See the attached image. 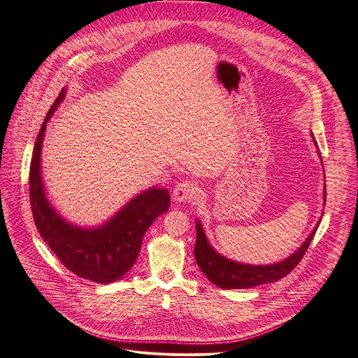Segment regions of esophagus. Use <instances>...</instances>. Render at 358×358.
Returning a JSON list of instances; mask_svg holds the SVG:
<instances>
[{"instance_id": "obj_1", "label": "esophagus", "mask_w": 358, "mask_h": 358, "mask_svg": "<svg viewBox=\"0 0 358 358\" xmlns=\"http://www.w3.org/2000/svg\"><path fill=\"white\" fill-rule=\"evenodd\" d=\"M197 194H199V187L196 186L192 181H181L178 182L176 189L172 190V199L176 202H190L196 199Z\"/></svg>"}]
</instances>
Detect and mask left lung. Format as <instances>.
<instances>
[{
	"label": "left lung",
	"instance_id": "obj_1",
	"mask_svg": "<svg viewBox=\"0 0 358 358\" xmlns=\"http://www.w3.org/2000/svg\"><path fill=\"white\" fill-rule=\"evenodd\" d=\"M319 156L322 161L320 152H319ZM324 202H326V187H324ZM319 224L320 221L315 224L314 230L310 233L306 242H303L298 248V250H295L290 257L285 258L280 262L266 264V266H252V264L237 262L218 254L217 250L210 246L201 221L196 220L194 258L202 273L208 277V280L222 289H248V287L277 282L292 271L298 266V262L302 259V257L306 255L307 249L315 234V230L319 227Z\"/></svg>",
	"mask_w": 358,
	"mask_h": 358
}]
</instances>
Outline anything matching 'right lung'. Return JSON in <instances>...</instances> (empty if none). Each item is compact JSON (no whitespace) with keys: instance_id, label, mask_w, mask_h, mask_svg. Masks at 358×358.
I'll use <instances>...</instances> for the list:
<instances>
[{"instance_id":"right-lung-1","label":"right lung","mask_w":358,"mask_h":358,"mask_svg":"<svg viewBox=\"0 0 358 358\" xmlns=\"http://www.w3.org/2000/svg\"><path fill=\"white\" fill-rule=\"evenodd\" d=\"M64 96L66 88L52 103L34 145L29 196L35 226L66 268L91 282L112 283L134 266L143 236L169 208V192L157 187L144 190L97 227H79L64 220L48 202L41 176L45 127Z\"/></svg>"}]
</instances>
